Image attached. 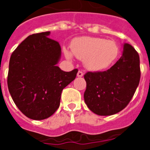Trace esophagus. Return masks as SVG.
Wrapping results in <instances>:
<instances>
[{"mask_svg":"<svg viewBox=\"0 0 150 150\" xmlns=\"http://www.w3.org/2000/svg\"><path fill=\"white\" fill-rule=\"evenodd\" d=\"M83 76V72L81 71H79L77 73V76L78 77H82Z\"/></svg>","mask_w":150,"mask_h":150,"instance_id":"1","label":"esophagus"}]
</instances>
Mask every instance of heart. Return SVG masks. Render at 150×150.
Listing matches in <instances>:
<instances>
[{"mask_svg": "<svg viewBox=\"0 0 150 150\" xmlns=\"http://www.w3.org/2000/svg\"><path fill=\"white\" fill-rule=\"evenodd\" d=\"M71 49L72 53L83 60L86 67L91 71L106 68L110 65L118 55V46L114 41L99 38H76L71 42ZM64 53L67 59L72 58L71 52L66 49H64Z\"/></svg>", "mask_w": 150, "mask_h": 150, "instance_id": "heart-1", "label": "heart"}]
</instances>
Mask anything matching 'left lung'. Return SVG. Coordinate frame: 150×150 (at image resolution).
Here are the masks:
<instances>
[{
    "label": "left lung",
    "mask_w": 150,
    "mask_h": 150,
    "mask_svg": "<svg viewBox=\"0 0 150 150\" xmlns=\"http://www.w3.org/2000/svg\"><path fill=\"white\" fill-rule=\"evenodd\" d=\"M84 100L91 111L110 116L122 110L132 100L140 79V58L133 46L125 43L122 55L105 71L87 72Z\"/></svg>",
    "instance_id": "obj_1"
}]
</instances>
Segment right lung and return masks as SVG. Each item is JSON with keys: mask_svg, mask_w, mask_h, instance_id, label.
<instances>
[{"mask_svg": "<svg viewBox=\"0 0 150 150\" xmlns=\"http://www.w3.org/2000/svg\"><path fill=\"white\" fill-rule=\"evenodd\" d=\"M50 31L34 34L24 40L12 53L7 76L8 89L19 110L29 119H47L60 105L64 88L76 78L58 66L62 53L59 42Z\"/></svg>", "mask_w": 150, "mask_h": 150, "instance_id": "add662e5", "label": "right lung"}]
</instances>
